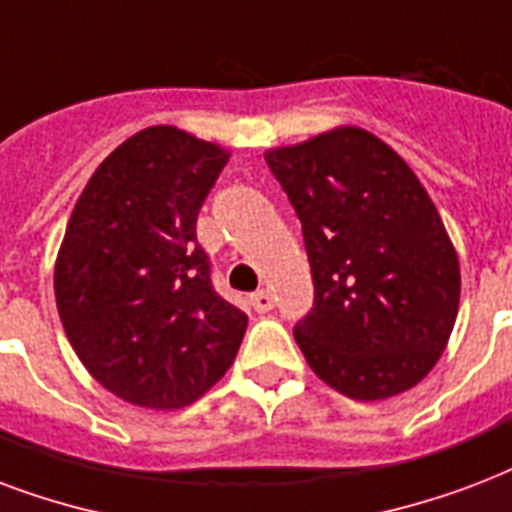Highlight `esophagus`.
Listing matches in <instances>:
<instances>
[{
    "mask_svg": "<svg viewBox=\"0 0 512 512\" xmlns=\"http://www.w3.org/2000/svg\"><path fill=\"white\" fill-rule=\"evenodd\" d=\"M252 308H255L257 314H268L273 308V295L268 290H257L252 295Z\"/></svg>",
    "mask_w": 512,
    "mask_h": 512,
    "instance_id": "esophagus-1",
    "label": "esophagus"
}]
</instances>
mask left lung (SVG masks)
Segmentation results:
<instances>
[{
  "label": "left lung",
  "instance_id": "left-lung-1",
  "mask_svg": "<svg viewBox=\"0 0 512 512\" xmlns=\"http://www.w3.org/2000/svg\"><path fill=\"white\" fill-rule=\"evenodd\" d=\"M290 195L314 308L303 357L335 392L373 403L435 368L459 311V257L408 163L365 128L341 126L265 152Z\"/></svg>",
  "mask_w": 512,
  "mask_h": 512
}]
</instances>
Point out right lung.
Instances as JSON below:
<instances>
[{
    "instance_id": "right-lung-1",
    "label": "right lung",
    "mask_w": 512,
    "mask_h": 512,
    "mask_svg": "<svg viewBox=\"0 0 512 512\" xmlns=\"http://www.w3.org/2000/svg\"><path fill=\"white\" fill-rule=\"evenodd\" d=\"M228 158L174 126L144 128L74 204L53 276L58 317L85 370L126 403L185 408L236 360L247 314L214 292L195 239Z\"/></svg>"
}]
</instances>
